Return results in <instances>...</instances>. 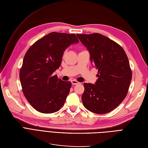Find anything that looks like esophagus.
I'll list each match as a JSON object with an SVG mask.
<instances>
[{
  "mask_svg": "<svg viewBox=\"0 0 148 148\" xmlns=\"http://www.w3.org/2000/svg\"><path fill=\"white\" fill-rule=\"evenodd\" d=\"M71 83H72L73 85H76V84H78L79 83L77 81V80H75V79L71 80Z\"/></svg>",
  "mask_w": 148,
  "mask_h": 148,
  "instance_id": "34e87169",
  "label": "esophagus"
}]
</instances>
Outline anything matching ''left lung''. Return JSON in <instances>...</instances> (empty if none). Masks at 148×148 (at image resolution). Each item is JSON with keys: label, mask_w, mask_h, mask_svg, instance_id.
Instances as JSON below:
<instances>
[{"label": "left lung", "mask_w": 148, "mask_h": 148, "mask_svg": "<svg viewBox=\"0 0 148 148\" xmlns=\"http://www.w3.org/2000/svg\"><path fill=\"white\" fill-rule=\"evenodd\" d=\"M77 36L89 51L92 66L98 70L95 84H83V104L93 113L110 112L123 101L131 82L132 73L127 54L117 43L101 34Z\"/></svg>", "instance_id": "1"}]
</instances>
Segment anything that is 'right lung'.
Returning a JSON list of instances; mask_svg holds the SVG:
<instances>
[{"mask_svg":"<svg viewBox=\"0 0 148 148\" xmlns=\"http://www.w3.org/2000/svg\"><path fill=\"white\" fill-rule=\"evenodd\" d=\"M78 42L75 34L52 32L38 40L26 52L20 83L26 99L39 112H56L64 105L71 83L52 74L60 67L66 49Z\"/></svg>","mask_w":148,"mask_h":148,"instance_id":"obj_1","label":"right lung"}]
</instances>
